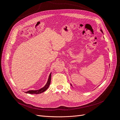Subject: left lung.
I'll list each match as a JSON object with an SVG mask.
<instances>
[{"label":"left lung","mask_w":120,"mask_h":120,"mask_svg":"<svg viewBox=\"0 0 120 120\" xmlns=\"http://www.w3.org/2000/svg\"><path fill=\"white\" fill-rule=\"evenodd\" d=\"M101 32H102V31H101Z\"/></svg>","instance_id":"1"}]
</instances>
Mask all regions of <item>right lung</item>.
Listing matches in <instances>:
<instances>
[{"instance_id":"add662e5","label":"right lung","mask_w":120,"mask_h":120,"mask_svg":"<svg viewBox=\"0 0 120 120\" xmlns=\"http://www.w3.org/2000/svg\"><path fill=\"white\" fill-rule=\"evenodd\" d=\"M50 81H51V74H50L49 79L47 83H46V85L44 87H43L41 89L38 90H28L27 92H26L25 93H28V94H41V93L44 92L45 91L48 89V88L49 87L50 83Z\"/></svg>"}]
</instances>
